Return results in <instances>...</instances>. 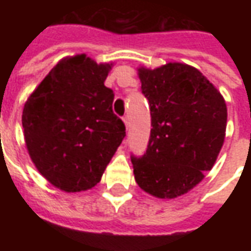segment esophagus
Segmentation results:
<instances>
[{
	"mask_svg": "<svg viewBox=\"0 0 251 251\" xmlns=\"http://www.w3.org/2000/svg\"><path fill=\"white\" fill-rule=\"evenodd\" d=\"M124 124H125L126 129H129V127H130V121H129V118H127V117H125V118H124Z\"/></svg>",
	"mask_w": 251,
	"mask_h": 251,
	"instance_id": "obj_1",
	"label": "esophagus"
}]
</instances>
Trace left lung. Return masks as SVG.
<instances>
[{"mask_svg":"<svg viewBox=\"0 0 251 251\" xmlns=\"http://www.w3.org/2000/svg\"><path fill=\"white\" fill-rule=\"evenodd\" d=\"M137 71L152 129L147 153L131 157L134 179L147 194L175 199L214 167L226 136V102L199 70L184 63Z\"/></svg>","mask_w":251,"mask_h":251,"instance_id":"left-lung-1","label":"left lung"}]
</instances>
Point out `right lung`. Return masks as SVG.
I'll use <instances>...</instances> for the list:
<instances>
[{"label":"right lung","mask_w":251,"mask_h":251,"mask_svg":"<svg viewBox=\"0 0 251 251\" xmlns=\"http://www.w3.org/2000/svg\"><path fill=\"white\" fill-rule=\"evenodd\" d=\"M113 63L62 59L26 99L25 145L37 171L64 192L91 189L126 136L104 86Z\"/></svg>","instance_id":"right-lung-1"}]
</instances>
